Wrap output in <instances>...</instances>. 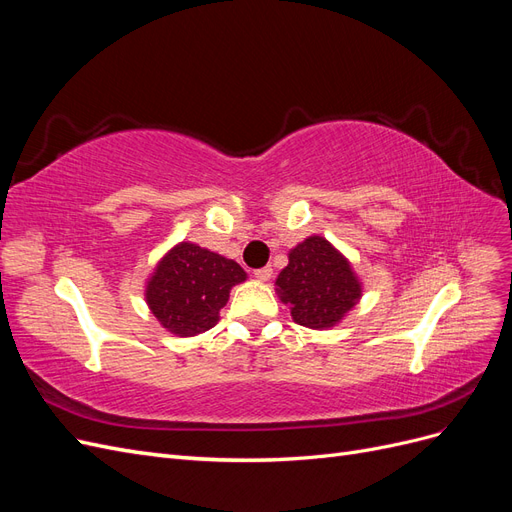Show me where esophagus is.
<instances>
[{"mask_svg": "<svg viewBox=\"0 0 512 512\" xmlns=\"http://www.w3.org/2000/svg\"><path fill=\"white\" fill-rule=\"evenodd\" d=\"M271 275H273V269H271V267H262V269H256V271H254V277H256L258 282L271 280Z\"/></svg>", "mask_w": 512, "mask_h": 512, "instance_id": "34e87169", "label": "esophagus"}]
</instances>
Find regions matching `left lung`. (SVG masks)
Returning a JSON list of instances; mask_svg holds the SVG:
<instances>
[{
  "label": "left lung",
  "mask_w": 512,
  "mask_h": 512,
  "mask_svg": "<svg viewBox=\"0 0 512 512\" xmlns=\"http://www.w3.org/2000/svg\"><path fill=\"white\" fill-rule=\"evenodd\" d=\"M292 320L307 329H329L361 299V282L346 256L324 237H307L288 254V267L275 280Z\"/></svg>",
  "instance_id": "left-lung-1"
}]
</instances>
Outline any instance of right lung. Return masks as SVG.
<instances>
[{"label": "right lung", "mask_w": 512, "mask_h": 512, "mask_svg": "<svg viewBox=\"0 0 512 512\" xmlns=\"http://www.w3.org/2000/svg\"><path fill=\"white\" fill-rule=\"evenodd\" d=\"M245 277L235 260L183 241L158 262L145 299L166 331L192 337L215 327L230 288Z\"/></svg>", "instance_id": "right-lung-1"}]
</instances>
